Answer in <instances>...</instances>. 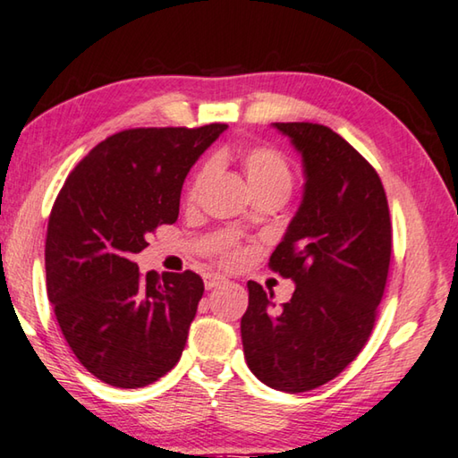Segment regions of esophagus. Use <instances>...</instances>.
Instances as JSON below:
<instances>
[{
    "label": "esophagus",
    "instance_id": "esophagus-1",
    "mask_svg": "<svg viewBox=\"0 0 458 458\" xmlns=\"http://www.w3.org/2000/svg\"><path fill=\"white\" fill-rule=\"evenodd\" d=\"M204 283H206V289L210 291V289H216V286H218V284L226 283V276L216 275V273H210V275H206V276H204Z\"/></svg>",
    "mask_w": 458,
    "mask_h": 458
}]
</instances>
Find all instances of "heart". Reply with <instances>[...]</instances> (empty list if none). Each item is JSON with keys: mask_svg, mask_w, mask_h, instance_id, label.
<instances>
[{"mask_svg": "<svg viewBox=\"0 0 458 458\" xmlns=\"http://www.w3.org/2000/svg\"><path fill=\"white\" fill-rule=\"evenodd\" d=\"M240 164H242L244 175L248 183H250L254 196L265 191L289 193L293 185V169L289 159L281 151L275 149V147L259 145L244 149L242 155H240ZM208 175H210V167L199 169L196 177H193L191 193H196L206 183ZM242 259L244 250L236 244L226 242L220 248V260L224 265H236Z\"/></svg>", "mask_w": 458, "mask_h": 458, "instance_id": "1", "label": "heart"}]
</instances>
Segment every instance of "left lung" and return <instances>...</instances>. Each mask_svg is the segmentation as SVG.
Here are the masks:
<instances>
[{"label": "left lung", "instance_id": "8db88e82", "mask_svg": "<svg viewBox=\"0 0 458 458\" xmlns=\"http://www.w3.org/2000/svg\"><path fill=\"white\" fill-rule=\"evenodd\" d=\"M303 157L305 190L268 267L294 281L289 303L248 281L244 358L262 384L297 394L337 377L374 329L392 257L382 180L335 131L273 123Z\"/></svg>", "mask_w": 458, "mask_h": 458}]
</instances>
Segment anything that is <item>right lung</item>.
Masks as SVG:
<instances>
[{
    "label": "right lung",
    "instance_id": "1",
    "mask_svg": "<svg viewBox=\"0 0 458 458\" xmlns=\"http://www.w3.org/2000/svg\"><path fill=\"white\" fill-rule=\"evenodd\" d=\"M228 125L127 129L76 165L54 201L46 286L62 335L100 382L143 387L182 358L199 275L139 273L133 254L180 214L185 175Z\"/></svg>",
    "mask_w": 458,
    "mask_h": 458
}]
</instances>
